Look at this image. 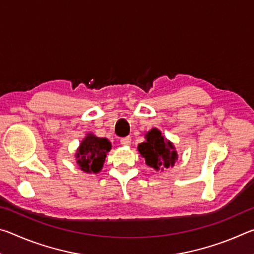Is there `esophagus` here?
I'll list each match as a JSON object with an SVG mask.
<instances>
[{"instance_id":"obj_1","label":"esophagus","mask_w":254,"mask_h":254,"mask_svg":"<svg viewBox=\"0 0 254 254\" xmlns=\"http://www.w3.org/2000/svg\"><path fill=\"white\" fill-rule=\"evenodd\" d=\"M120 142L123 145H130L131 144V137L130 136H126V137H122L121 140H120Z\"/></svg>"}]
</instances>
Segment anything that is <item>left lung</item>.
<instances>
[{
    "label": "left lung",
    "mask_w": 254,
    "mask_h": 254,
    "mask_svg": "<svg viewBox=\"0 0 254 254\" xmlns=\"http://www.w3.org/2000/svg\"><path fill=\"white\" fill-rule=\"evenodd\" d=\"M137 150L145 159V163L156 170L173 167L177 160L173 143L167 141L157 128H151L145 134V142L140 143Z\"/></svg>",
    "instance_id": "obj_1"
}]
</instances>
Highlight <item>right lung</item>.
I'll use <instances>...</instances> for the list:
<instances>
[{"mask_svg":"<svg viewBox=\"0 0 254 254\" xmlns=\"http://www.w3.org/2000/svg\"><path fill=\"white\" fill-rule=\"evenodd\" d=\"M111 150V142L106 137L89 134L81 141L76 158L80 169L85 173H98L102 169L106 153Z\"/></svg>","mask_w":254,"mask_h":254,"instance_id":"1","label":"right lung"}]
</instances>
